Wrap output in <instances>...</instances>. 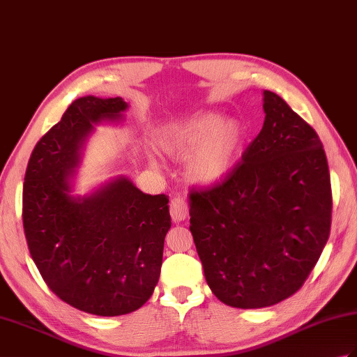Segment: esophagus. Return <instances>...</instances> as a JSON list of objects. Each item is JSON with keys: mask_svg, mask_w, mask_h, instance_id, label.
Wrapping results in <instances>:
<instances>
[{"mask_svg": "<svg viewBox=\"0 0 357 357\" xmlns=\"http://www.w3.org/2000/svg\"><path fill=\"white\" fill-rule=\"evenodd\" d=\"M170 216L173 219V222H182L184 219H187L188 216V206L187 202L184 201V197L176 196L172 199L170 202Z\"/></svg>", "mask_w": 357, "mask_h": 357, "instance_id": "obj_1", "label": "esophagus"}]
</instances>
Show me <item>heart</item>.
Returning a JSON list of instances; mask_svg holds the SVG:
<instances>
[{
    "label": "heart",
    "mask_w": 357,
    "mask_h": 357,
    "mask_svg": "<svg viewBox=\"0 0 357 357\" xmlns=\"http://www.w3.org/2000/svg\"><path fill=\"white\" fill-rule=\"evenodd\" d=\"M245 130L237 120L218 112H202L170 123L161 132V147L176 160L187 161V176L210 185L225 178L240 155Z\"/></svg>",
    "instance_id": "obj_1"
}]
</instances>
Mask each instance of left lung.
<instances>
[{
    "label": "left lung",
    "mask_w": 357,
    "mask_h": 357,
    "mask_svg": "<svg viewBox=\"0 0 357 357\" xmlns=\"http://www.w3.org/2000/svg\"><path fill=\"white\" fill-rule=\"evenodd\" d=\"M260 134L225 179L190 192V231L219 300L261 309L300 291L330 236L331 185L317 132L263 91Z\"/></svg>",
    "instance_id": "left-lung-1"
}]
</instances>
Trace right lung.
<instances>
[{
    "instance_id": "obj_1",
    "label": "right lung",
    "mask_w": 357,
    "mask_h": 357,
    "mask_svg": "<svg viewBox=\"0 0 357 357\" xmlns=\"http://www.w3.org/2000/svg\"><path fill=\"white\" fill-rule=\"evenodd\" d=\"M123 98L74 100L38 141L24 178L22 223L47 286L66 304L98 317L139 309L160 280L169 196L146 195L119 176L84 197L71 196L80 149L94 124L121 121Z\"/></svg>"
}]
</instances>
